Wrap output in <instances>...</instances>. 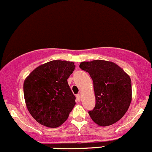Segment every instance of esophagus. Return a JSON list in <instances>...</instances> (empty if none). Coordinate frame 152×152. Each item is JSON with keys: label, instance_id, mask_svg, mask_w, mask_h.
<instances>
[{"label": "esophagus", "instance_id": "1", "mask_svg": "<svg viewBox=\"0 0 152 152\" xmlns=\"http://www.w3.org/2000/svg\"><path fill=\"white\" fill-rule=\"evenodd\" d=\"M76 98H77V99L78 102H80V101H81V95H80V94H77Z\"/></svg>", "mask_w": 152, "mask_h": 152}]
</instances>
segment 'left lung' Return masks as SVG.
Listing matches in <instances>:
<instances>
[{
  "label": "left lung",
  "mask_w": 152,
  "mask_h": 152,
  "mask_svg": "<svg viewBox=\"0 0 152 152\" xmlns=\"http://www.w3.org/2000/svg\"><path fill=\"white\" fill-rule=\"evenodd\" d=\"M80 68L89 73L94 82L96 106L88 114L99 126L117 122L126 113L132 100L130 76L112 61H83Z\"/></svg>",
  "instance_id": "8db88e82"
}]
</instances>
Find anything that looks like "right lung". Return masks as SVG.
Instances as JSON below:
<instances>
[{"label": "right lung", "instance_id": "obj_1", "mask_svg": "<svg viewBox=\"0 0 152 152\" xmlns=\"http://www.w3.org/2000/svg\"><path fill=\"white\" fill-rule=\"evenodd\" d=\"M74 62L53 60L35 68L24 82V96L30 115L40 125L57 128L67 120L75 96L67 79Z\"/></svg>", "mask_w": 152, "mask_h": 152}]
</instances>
